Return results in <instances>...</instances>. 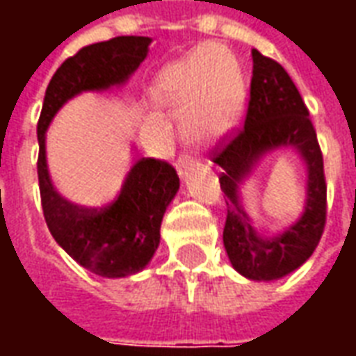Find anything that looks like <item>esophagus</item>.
I'll list each match as a JSON object with an SVG mask.
<instances>
[{"label":"esophagus","instance_id":"34e87169","mask_svg":"<svg viewBox=\"0 0 356 356\" xmlns=\"http://www.w3.org/2000/svg\"><path fill=\"white\" fill-rule=\"evenodd\" d=\"M193 165H194V158H193V156L181 154L177 158V171H179V175H181V177H185L186 173L193 170Z\"/></svg>","mask_w":356,"mask_h":356}]
</instances>
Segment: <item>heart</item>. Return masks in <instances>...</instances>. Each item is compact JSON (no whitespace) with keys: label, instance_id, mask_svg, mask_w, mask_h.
<instances>
[{"label":"heart","instance_id":"obj_1","mask_svg":"<svg viewBox=\"0 0 356 356\" xmlns=\"http://www.w3.org/2000/svg\"><path fill=\"white\" fill-rule=\"evenodd\" d=\"M152 97L168 108L188 106L185 129L191 139H217L238 118L244 81L231 51L204 43L160 74Z\"/></svg>","mask_w":356,"mask_h":356}]
</instances>
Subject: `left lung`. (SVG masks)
I'll use <instances>...</instances> for the list:
<instances>
[{"label": "left lung", "instance_id": "left-lung-1", "mask_svg": "<svg viewBox=\"0 0 356 356\" xmlns=\"http://www.w3.org/2000/svg\"><path fill=\"white\" fill-rule=\"evenodd\" d=\"M246 122L213 150L223 170L219 183L227 202L223 244L232 267L250 280H278L313 255L326 225L324 162L305 102L288 72L273 58L252 51ZM275 147L296 149L307 168L306 209L286 232L267 239L254 231L239 200V185L263 155Z\"/></svg>", "mask_w": 356, "mask_h": 356}]
</instances>
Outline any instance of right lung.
Here are the masks:
<instances>
[{
  "instance_id": "add662e5",
  "label": "right lung",
  "mask_w": 356,
  "mask_h": 356,
  "mask_svg": "<svg viewBox=\"0 0 356 356\" xmlns=\"http://www.w3.org/2000/svg\"><path fill=\"white\" fill-rule=\"evenodd\" d=\"M150 42L145 35H118L66 58L47 86L38 122V179L45 223L74 261L104 278L135 275L152 259L163 213L179 191L177 171L163 160L139 158L116 200L104 208H83L63 198L51 183L45 131L58 108L76 95L122 86L145 60Z\"/></svg>"
}]
</instances>
